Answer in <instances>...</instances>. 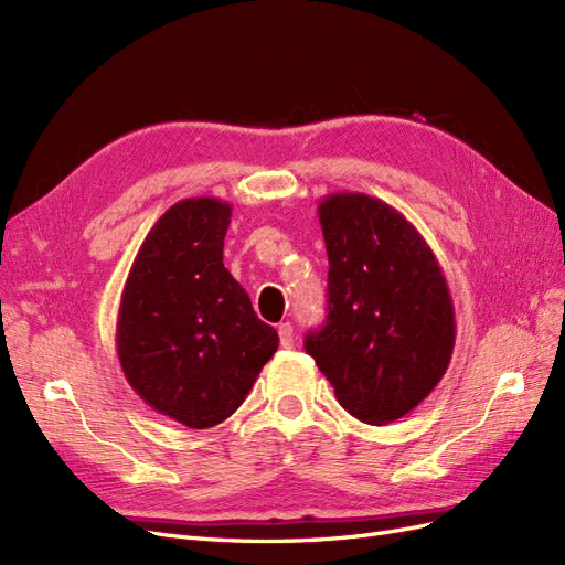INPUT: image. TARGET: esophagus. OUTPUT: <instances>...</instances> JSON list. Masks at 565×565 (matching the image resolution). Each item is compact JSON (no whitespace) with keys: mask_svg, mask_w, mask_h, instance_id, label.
<instances>
[{"mask_svg":"<svg viewBox=\"0 0 565 565\" xmlns=\"http://www.w3.org/2000/svg\"><path fill=\"white\" fill-rule=\"evenodd\" d=\"M278 334H280V344L285 349H289V347L295 344V330H292V324H289V322H280L278 324Z\"/></svg>","mask_w":565,"mask_h":565,"instance_id":"obj_1","label":"esophagus"}]
</instances>
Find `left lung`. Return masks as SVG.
<instances>
[{
	"instance_id": "1",
	"label": "left lung",
	"mask_w": 565,
	"mask_h": 565,
	"mask_svg": "<svg viewBox=\"0 0 565 565\" xmlns=\"http://www.w3.org/2000/svg\"><path fill=\"white\" fill-rule=\"evenodd\" d=\"M328 247V320L303 347L339 405L372 426L405 417L446 374L455 309L434 249L365 193L318 202Z\"/></svg>"
}]
</instances>
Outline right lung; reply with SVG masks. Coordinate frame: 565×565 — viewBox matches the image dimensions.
<instances>
[{
    "label": "right lung",
    "mask_w": 565,
    "mask_h": 565,
    "mask_svg": "<svg viewBox=\"0 0 565 565\" xmlns=\"http://www.w3.org/2000/svg\"><path fill=\"white\" fill-rule=\"evenodd\" d=\"M231 214L218 198L172 204L148 231L119 299L115 341L129 386L188 429L231 417L278 351V332L224 266Z\"/></svg>",
    "instance_id": "add662e5"
}]
</instances>
